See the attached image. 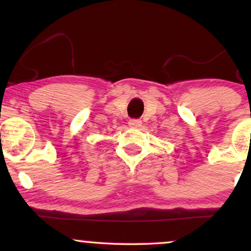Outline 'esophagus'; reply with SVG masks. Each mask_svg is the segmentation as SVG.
Wrapping results in <instances>:
<instances>
[{"mask_svg":"<svg viewBox=\"0 0 251 251\" xmlns=\"http://www.w3.org/2000/svg\"><path fill=\"white\" fill-rule=\"evenodd\" d=\"M128 125H129V127L137 128V127H139L140 125H142V120H139V119H129L128 120Z\"/></svg>","mask_w":251,"mask_h":251,"instance_id":"obj_1","label":"esophagus"}]
</instances>
